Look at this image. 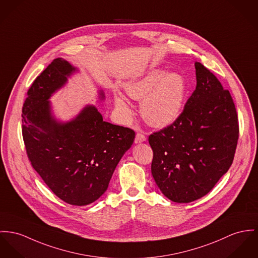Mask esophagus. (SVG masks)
I'll return each mask as SVG.
<instances>
[{
  "mask_svg": "<svg viewBox=\"0 0 258 258\" xmlns=\"http://www.w3.org/2000/svg\"><path fill=\"white\" fill-rule=\"evenodd\" d=\"M146 140V136H144L143 134L141 133H138L137 136H136V139H135V142L136 143H139V142H143Z\"/></svg>",
  "mask_w": 258,
  "mask_h": 258,
  "instance_id": "34e87169",
  "label": "esophagus"
}]
</instances>
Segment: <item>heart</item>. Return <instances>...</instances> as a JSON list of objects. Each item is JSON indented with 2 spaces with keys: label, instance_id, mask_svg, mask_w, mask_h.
Here are the masks:
<instances>
[{
  "label": "heart",
  "instance_id": "1",
  "mask_svg": "<svg viewBox=\"0 0 258 258\" xmlns=\"http://www.w3.org/2000/svg\"><path fill=\"white\" fill-rule=\"evenodd\" d=\"M125 91L131 98L143 100L141 115L149 124L166 126L174 122L181 113L186 95V82L178 74L154 70L140 80L128 83ZM115 104L125 119L132 117L133 111L124 96L116 94Z\"/></svg>",
  "mask_w": 258,
  "mask_h": 258
}]
</instances>
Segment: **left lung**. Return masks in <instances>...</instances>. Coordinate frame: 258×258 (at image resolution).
<instances>
[{"instance_id":"left-lung-1","label":"left lung","mask_w":258,"mask_h":258,"mask_svg":"<svg viewBox=\"0 0 258 258\" xmlns=\"http://www.w3.org/2000/svg\"><path fill=\"white\" fill-rule=\"evenodd\" d=\"M197 88L178 119L149 136L151 173L165 197L188 203L207 195L235 157L239 127L229 90L199 61Z\"/></svg>"}]
</instances>
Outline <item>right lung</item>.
Segmentation results:
<instances>
[{"label": "right lung", "instance_id": "add662e5", "mask_svg": "<svg viewBox=\"0 0 258 258\" xmlns=\"http://www.w3.org/2000/svg\"><path fill=\"white\" fill-rule=\"evenodd\" d=\"M74 71L57 58L35 79L23 103L21 132L28 160L48 187L64 202L82 206L106 191L136 133L104 121L93 106L67 123L53 119L48 99Z\"/></svg>", "mask_w": 258, "mask_h": 258}]
</instances>
